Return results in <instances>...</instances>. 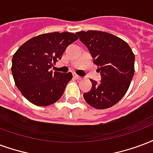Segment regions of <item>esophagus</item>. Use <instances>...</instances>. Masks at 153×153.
Returning <instances> with one entry per match:
<instances>
[{
    "instance_id": "obj_1",
    "label": "esophagus",
    "mask_w": 153,
    "mask_h": 153,
    "mask_svg": "<svg viewBox=\"0 0 153 153\" xmlns=\"http://www.w3.org/2000/svg\"><path fill=\"white\" fill-rule=\"evenodd\" d=\"M73 76H74V79H82V77L79 76V75H78V74L75 73L73 74Z\"/></svg>"
}]
</instances>
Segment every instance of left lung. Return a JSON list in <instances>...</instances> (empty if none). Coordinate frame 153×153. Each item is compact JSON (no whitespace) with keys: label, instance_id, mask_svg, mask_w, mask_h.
Here are the masks:
<instances>
[{"label":"left lung","instance_id":"1","mask_svg":"<svg viewBox=\"0 0 153 153\" xmlns=\"http://www.w3.org/2000/svg\"><path fill=\"white\" fill-rule=\"evenodd\" d=\"M76 35L88 48L101 75L100 83L91 79V89L83 98L95 108H110L128 90L134 74V53L126 42L108 32L82 30Z\"/></svg>","mask_w":153,"mask_h":153}]
</instances>
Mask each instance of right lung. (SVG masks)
I'll return each instance as SVG.
<instances>
[{
  "mask_svg": "<svg viewBox=\"0 0 153 153\" xmlns=\"http://www.w3.org/2000/svg\"><path fill=\"white\" fill-rule=\"evenodd\" d=\"M77 39L71 32L42 34L28 39L13 54L11 71L15 85L30 103L48 106L62 97L72 74L53 72L50 68Z\"/></svg>",
  "mask_w": 153,
  "mask_h": 153,
  "instance_id": "add662e5",
  "label": "right lung"
}]
</instances>
